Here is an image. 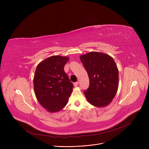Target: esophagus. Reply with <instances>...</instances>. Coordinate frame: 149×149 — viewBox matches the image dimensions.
<instances>
[{
	"label": "esophagus",
	"instance_id": "esophagus-1",
	"mask_svg": "<svg viewBox=\"0 0 149 149\" xmlns=\"http://www.w3.org/2000/svg\"><path fill=\"white\" fill-rule=\"evenodd\" d=\"M74 86H77L78 85H79V82H75V83H74Z\"/></svg>",
	"mask_w": 149,
	"mask_h": 149
}]
</instances>
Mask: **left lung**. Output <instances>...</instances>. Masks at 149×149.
Returning <instances> with one entry per match:
<instances>
[{
    "label": "left lung",
    "instance_id": "8db88e82",
    "mask_svg": "<svg viewBox=\"0 0 149 149\" xmlns=\"http://www.w3.org/2000/svg\"><path fill=\"white\" fill-rule=\"evenodd\" d=\"M80 58L86 70L89 87L83 92L88 102L95 107L111 103L118 91V69L113 58L104 53L90 52Z\"/></svg>",
    "mask_w": 149,
    "mask_h": 149
}]
</instances>
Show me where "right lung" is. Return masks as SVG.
Wrapping results in <instances>:
<instances>
[{
  "instance_id": "right-lung-1",
  "label": "right lung",
  "mask_w": 149,
  "mask_h": 149,
  "mask_svg": "<svg viewBox=\"0 0 149 149\" xmlns=\"http://www.w3.org/2000/svg\"><path fill=\"white\" fill-rule=\"evenodd\" d=\"M68 57L54 56L45 59L36 69L33 83L40 105L49 112H57L68 103L73 84L64 70Z\"/></svg>"
}]
</instances>
